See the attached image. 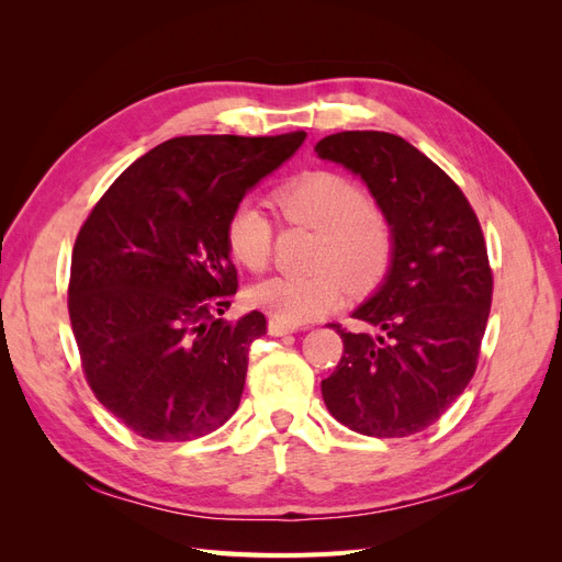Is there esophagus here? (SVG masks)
<instances>
[{
  "mask_svg": "<svg viewBox=\"0 0 562 562\" xmlns=\"http://www.w3.org/2000/svg\"><path fill=\"white\" fill-rule=\"evenodd\" d=\"M267 330H269V335H274V337H283V335L295 333L293 326H285V323H279V321H269Z\"/></svg>",
  "mask_w": 562,
  "mask_h": 562,
  "instance_id": "obj_1",
  "label": "esophagus"
}]
</instances>
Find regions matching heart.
Returning <instances> with one entry per match:
<instances>
[{
  "instance_id": "heart-1",
  "label": "heart",
  "mask_w": 562,
  "mask_h": 562,
  "mask_svg": "<svg viewBox=\"0 0 562 562\" xmlns=\"http://www.w3.org/2000/svg\"><path fill=\"white\" fill-rule=\"evenodd\" d=\"M277 206L288 225L318 232L314 267L321 271L255 283L248 302L271 321L300 326L335 310L345 297L340 273L353 288H372L386 277L394 260V225L353 180L333 171L304 173L281 187ZM225 241L236 262L248 271H265L274 248V225L260 203L244 199L227 215Z\"/></svg>"
}]
</instances>
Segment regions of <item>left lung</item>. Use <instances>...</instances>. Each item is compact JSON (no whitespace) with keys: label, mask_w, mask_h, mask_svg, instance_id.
Instances as JSON below:
<instances>
[{"label":"left lung","mask_w":562,"mask_h":562,"mask_svg":"<svg viewBox=\"0 0 562 562\" xmlns=\"http://www.w3.org/2000/svg\"><path fill=\"white\" fill-rule=\"evenodd\" d=\"M316 155L361 176L394 225V260L353 312L372 333L330 328L342 359L321 394L351 431L403 438L431 427L479 366L492 304L483 229L452 178L401 135L342 131Z\"/></svg>","instance_id":"8db88e82"}]
</instances>
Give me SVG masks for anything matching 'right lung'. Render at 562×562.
<instances>
[{"mask_svg": "<svg viewBox=\"0 0 562 562\" xmlns=\"http://www.w3.org/2000/svg\"><path fill=\"white\" fill-rule=\"evenodd\" d=\"M304 131L182 135L119 176L81 225L67 310L95 398L147 440H192L239 407L260 312L220 318L236 293L225 223Z\"/></svg>", "mask_w": 562, "mask_h": 562, "instance_id": "obj_1", "label": "right lung"}]
</instances>
